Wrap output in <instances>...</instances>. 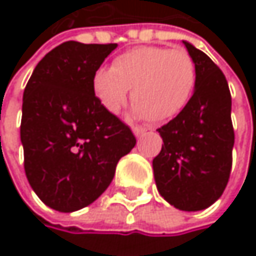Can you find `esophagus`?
<instances>
[{
	"mask_svg": "<svg viewBox=\"0 0 256 256\" xmlns=\"http://www.w3.org/2000/svg\"><path fill=\"white\" fill-rule=\"evenodd\" d=\"M132 130H133V133H134V136H136V138H142V136L148 132V128H138V126H136V128H133Z\"/></svg>",
	"mask_w": 256,
	"mask_h": 256,
	"instance_id": "obj_1",
	"label": "esophagus"
}]
</instances>
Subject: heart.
Listing matches in <instances>:
<instances>
[{
  "instance_id": "1",
  "label": "heart",
  "mask_w": 256,
  "mask_h": 256,
  "mask_svg": "<svg viewBox=\"0 0 256 256\" xmlns=\"http://www.w3.org/2000/svg\"><path fill=\"white\" fill-rule=\"evenodd\" d=\"M196 66L182 48L139 46L117 56L111 68H99L92 87L99 104L117 114L132 90V111L151 123L179 116L196 88Z\"/></svg>"
}]
</instances>
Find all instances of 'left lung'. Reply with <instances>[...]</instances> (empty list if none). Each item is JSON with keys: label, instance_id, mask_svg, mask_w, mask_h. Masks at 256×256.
<instances>
[{"label": "left lung", "instance_id": "obj_1", "mask_svg": "<svg viewBox=\"0 0 256 256\" xmlns=\"http://www.w3.org/2000/svg\"><path fill=\"white\" fill-rule=\"evenodd\" d=\"M196 66V88L185 110L158 128L163 139L152 170L160 196L179 210H203L224 192L231 172L234 130L231 94L222 71L182 41Z\"/></svg>", "mask_w": 256, "mask_h": 256}]
</instances>
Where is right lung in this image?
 <instances>
[{
	"mask_svg": "<svg viewBox=\"0 0 256 256\" xmlns=\"http://www.w3.org/2000/svg\"><path fill=\"white\" fill-rule=\"evenodd\" d=\"M117 44L66 41L35 66L24 92L20 140L29 185L48 208L76 212L111 184L136 145L96 99L92 80Z\"/></svg>",
	"mask_w": 256,
	"mask_h": 256,
	"instance_id": "right-lung-1",
	"label": "right lung"
}]
</instances>
